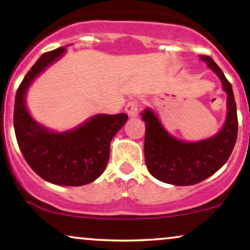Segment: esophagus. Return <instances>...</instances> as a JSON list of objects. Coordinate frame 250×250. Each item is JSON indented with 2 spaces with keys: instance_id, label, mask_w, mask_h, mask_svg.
Listing matches in <instances>:
<instances>
[{
  "instance_id": "34e87169",
  "label": "esophagus",
  "mask_w": 250,
  "mask_h": 250,
  "mask_svg": "<svg viewBox=\"0 0 250 250\" xmlns=\"http://www.w3.org/2000/svg\"><path fill=\"white\" fill-rule=\"evenodd\" d=\"M125 113L128 114L129 117H137L139 116V103L136 101H130L125 105Z\"/></svg>"
}]
</instances>
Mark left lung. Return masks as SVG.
Segmentation results:
<instances>
[{
	"mask_svg": "<svg viewBox=\"0 0 250 250\" xmlns=\"http://www.w3.org/2000/svg\"><path fill=\"white\" fill-rule=\"evenodd\" d=\"M202 61L214 70L228 94V114L225 127L211 139L188 143L179 141L162 127L153 111L142 114L146 122L145 159L147 168L155 179L175 186H191L216 173L228 161L237 139V113L233 88L223 71L208 55Z\"/></svg>",
	"mask_w": 250,
	"mask_h": 250,
	"instance_id": "left-lung-1",
	"label": "left lung"
}]
</instances>
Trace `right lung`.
<instances>
[{"label": "right lung", "mask_w": 250, "mask_h": 250, "mask_svg": "<svg viewBox=\"0 0 250 250\" xmlns=\"http://www.w3.org/2000/svg\"><path fill=\"white\" fill-rule=\"evenodd\" d=\"M64 47L48 51L37 60L19 85L14 105V128L24 160L43 180L54 185H87L104 170L110 142L127 122V114H100L67 133H51L31 119L25 108V91L35 76L56 61Z\"/></svg>", "instance_id": "right-lung-1"}]
</instances>
